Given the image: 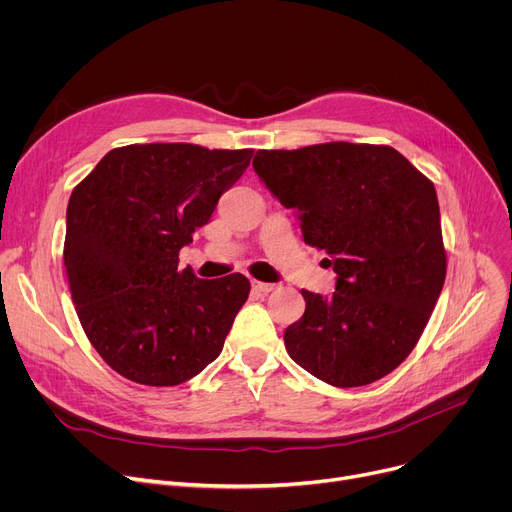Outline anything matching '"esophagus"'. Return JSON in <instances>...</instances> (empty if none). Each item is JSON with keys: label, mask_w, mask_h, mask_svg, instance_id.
Returning a JSON list of instances; mask_svg holds the SVG:
<instances>
[{"label": "esophagus", "mask_w": 512, "mask_h": 512, "mask_svg": "<svg viewBox=\"0 0 512 512\" xmlns=\"http://www.w3.org/2000/svg\"><path fill=\"white\" fill-rule=\"evenodd\" d=\"M251 286H253V290H255V292H261V294H267V292L276 290V284H270V282H259V280H253V282H251Z\"/></svg>", "instance_id": "obj_1"}]
</instances>
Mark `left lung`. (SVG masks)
Masks as SVG:
<instances>
[{
	"label": "left lung",
	"instance_id": "left-lung-1",
	"mask_svg": "<svg viewBox=\"0 0 512 512\" xmlns=\"http://www.w3.org/2000/svg\"><path fill=\"white\" fill-rule=\"evenodd\" d=\"M253 168L338 276L330 299L303 290L305 313L284 332L290 359L338 388L384 378L411 355L444 286L434 182L388 145L342 141L263 149Z\"/></svg>",
	"mask_w": 512,
	"mask_h": 512
}]
</instances>
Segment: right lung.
<instances>
[{
  "mask_svg": "<svg viewBox=\"0 0 512 512\" xmlns=\"http://www.w3.org/2000/svg\"><path fill=\"white\" fill-rule=\"evenodd\" d=\"M251 157L253 149L126 145L76 184L66 276L80 326L122 378L178 386L222 353L251 284L242 274L201 280L180 270L178 253Z\"/></svg>",
  "mask_w": 512,
  "mask_h": 512,
  "instance_id": "1",
  "label": "right lung"
}]
</instances>
